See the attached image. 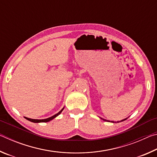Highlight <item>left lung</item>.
Here are the masks:
<instances>
[{"label":"left lung","mask_w":157,"mask_h":157,"mask_svg":"<svg viewBox=\"0 0 157 157\" xmlns=\"http://www.w3.org/2000/svg\"><path fill=\"white\" fill-rule=\"evenodd\" d=\"M102 120H104V121H106V120H105V119H102ZM126 119H124V120H123V121H125ZM113 123H114V122H113ZM118 123H119V122H118Z\"/></svg>","instance_id":"obj_1"}]
</instances>
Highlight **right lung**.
I'll use <instances>...</instances> for the list:
<instances>
[{"mask_svg": "<svg viewBox=\"0 0 157 157\" xmlns=\"http://www.w3.org/2000/svg\"><path fill=\"white\" fill-rule=\"evenodd\" d=\"M63 109H62V110H61L59 113H57V114H55V115L52 116L51 117H50V118H46V119H42V120H37V119H31V118H26V117H25V119H27V120L30 121L31 122H33V123H46V122H48L52 120L53 118H55V117H57L58 115H59V114L62 113V111H63Z\"/></svg>", "mask_w": 157, "mask_h": 157, "instance_id": "1", "label": "right lung"}]
</instances>
